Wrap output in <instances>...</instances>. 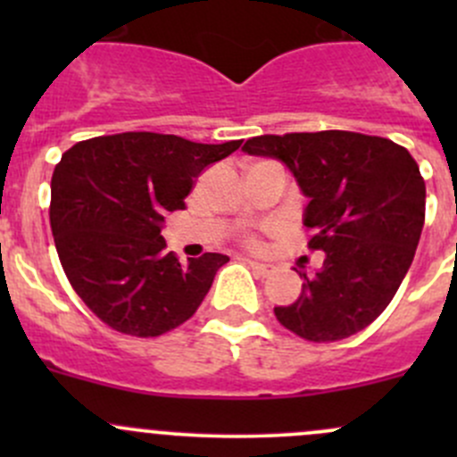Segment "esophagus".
<instances>
[{"label": "esophagus", "instance_id": "34e87169", "mask_svg": "<svg viewBox=\"0 0 457 457\" xmlns=\"http://www.w3.org/2000/svg\"><path fill=\"white\" fill-rule=\"evenodd\" d=\"M247 265L261 276H270L271 271H274V265H271V262H261V261H252V258H247Z\"/></svg>", "mask_w": 457, "mask_h": 457}]
</instances>
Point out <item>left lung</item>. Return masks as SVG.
Segmentation results:
<instances>
[{
  "label": "left lung",
  "instance_id": "left-lung-1",
  "mask_svg": "<svg viewBox=\"0 0 457 457\" xmlns=\"http://www.w3.org/2000/svg\"><path fill=\"white\" fill-rule=\"evenodd\" d=\"M243 152L276 159L307 199L310 247L320 270L292 305L274 307L283 327L305 340H343L385 312L411 267L425 225L420 168L398 143L347 130L265 135Z\"/></svg>",
  "mask_w": 457,
  "mask_h": 457
}]
</instances>
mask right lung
I'll use <instances>...</instances> for the list:
<instances>
[{
	"label": "right lung",
	"mask_w": 457,
	"mask_h": 457,
	"mask_svg": "<svg viewBox=\"0 0 457 457\" xmlns=\"http://www.w3.org/2000/svg\"><path fill=\"white\" fill-rule=\"evenodd\" d=\"M241 141L196 143L123 132L72 145L54 168L50 228L81 301L112 329L161 336L183 325L210 292L225 254L181 262L165 252V214L186 207L195 179Z\"/></svg>",
	"instance_id": "obj_1"
}]
</instances>
